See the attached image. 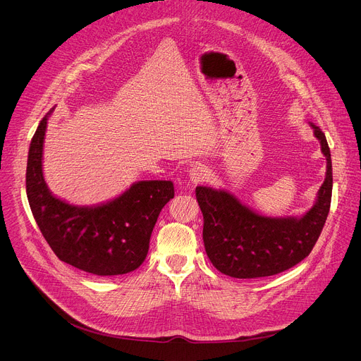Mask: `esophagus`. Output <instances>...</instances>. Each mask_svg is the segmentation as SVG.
<instances>
[{"mask_svg": "<svg viewBox=\"0 0 361 361\" xmlns=\"http://www.w3.org/2000/svg\"><path fill=\"white\" fill-rule=\"evenodd\" d=\"M209 169L207 167H204V166H194L192 169H190V171H188V176H190V180L192 181V183H201V181H204L205 178L209 177Z\"/></svg>", "mask_w": 361, "mask_h": 361, "instance_id": "1", "label": "esophagus"}]
</instances>
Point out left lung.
I'll return each mask as SVG.
<instances>
[{"instance_id":"8db88e82","label":"left lung","mask_w":361,"mask_h":361,"mask_svg":"<svg viewBox=\"0 0 361 361\" xmlns=\"http://www.w3.org/2000/svg\"><path fill=\"white\" fill-rule=\"evenodd\" d=\"M327 160V173L313 207L301 217H266L224 190L198 185L195 197L204 217L202 240L213 266L235 279L283 273L312 252L329 216L333 169L324 133L312 124Z\"/></svg>"}]
</instances>
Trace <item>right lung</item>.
Instances as JSON below:
<instances>
[{
  "mask_svg": "<svg viewBox=\"0 0 361 361\" xmlns=\"http://www.w3.org/2000/svg\"><path fill=\"white\" fill-rule=\"evenodd\" d=\"M53 110L31 140L25 174L28 202L44 238L61 262L85 273L134 271L145 260L160 212L174 197L173 183L138 181L120 197L94 207H78L54 197L42 176L44 135Z\"/></svg>",
  "mask_w": 361,
  "mask_h": 361,
  "instance_id": "obj_1",
  "label": "right lung"
}]
</instances>
